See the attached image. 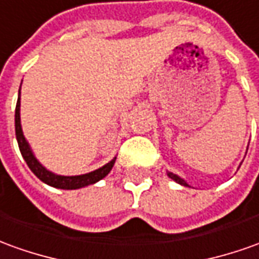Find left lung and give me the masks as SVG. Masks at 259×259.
<instances>
[{
    "label": "left lung",
    "instance_id": "8db88e82",
    "mask_svg": "<svg viewBox=\"0 0 259 259\" xmlns=\"http://www.w3.org/2000/svg\"><path fill=\"white\" fill-rule=\"evenodd\" d=\"M167 176L172 179V181H175L176 183H179V185H182V186H186V187H190L189 185H187V182L185 181V179H182L181 176H178V175L172 174V172H167Z\"/></svg>",
    "mask_w": 259,
    "mask_h": 259
}]
</instances>
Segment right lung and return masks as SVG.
<instances>
[{
	"label": "right lung",
	"instance_id": "1",
	"mask_svg": "<svg viewBox=\"0 0 259 259\" xmlns=\"http://www.w3.org/2000/svg\"><path fill=\"white\" fill-rule=\"evenodd\" d=\"M22 84V83H21ZM18 101H17V108H15V135H17L18 147L19 151L24 156L26 165L29 166L32 172L35 174L37 179L49 185L52 187H56V189H65V190H74V189H80V187H85L89 185H94L99 181H101L103 178H106L107 175L110 174V170L115 163L117 156H114L108 163H106L104 166L99 167L93 172L84 175H76V176H62V175L53 174L49 169L46 167L36 159L35 153L32 152V148L29 145V142L26 141L22 133V126H21V89L18 93Z\"/></svg>",
	"mask_w": 259,
	"mask_h": 259
}]
</instances>
